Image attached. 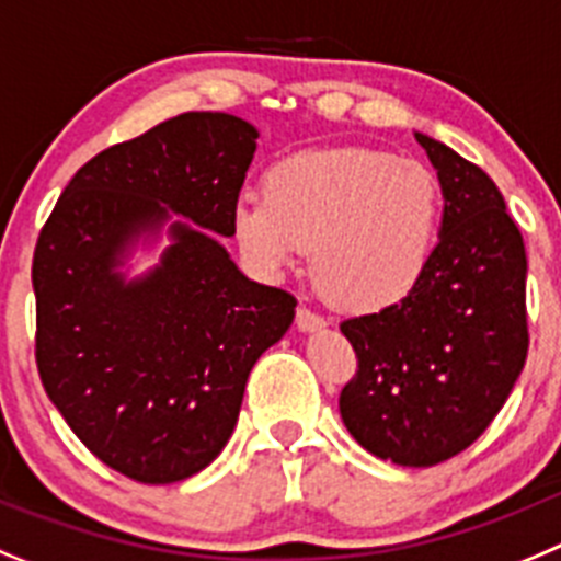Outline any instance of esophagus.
I'll return each mask as SVG.
<instances>
[{
    "instance_id": "esophagus-1",
    "label": "esophagus",
    "mask_w": 561,
    "mask_h": 561,
    "mask_svg": "<svg viewBox=\"0 0 561 561\" xmlns=\"http://www.w3.org/2000/svg\"><path fill=\"white\" fill-rule=\"evenodd\" d=\"M330 324L324 316H318L316 310H310V307H299L296 310V327L305 332H316V330H324V327Z\"/></svg>"
}]
</instances>
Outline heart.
<instances>
[{
    "instance_id": "b5f03b06",
    "label": "heart",
    "mask_w": 561,
    "mask_h": 561,
    "mask_svg": "<svg viewBox=\"0 0 561 561\" xmlns=\"http://www.w3.org/2000/svg\"><path fill=\"white\" fill-rule=\"evenodd\" d=\"M262 193L231 209V234L260 274H285L312 249L332 305L377 312L405 301L431 268L444 198L416 161L355 145L296 150L265 170Z\"/></svg>"
}]
</instances>
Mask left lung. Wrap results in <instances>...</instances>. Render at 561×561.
Listing matches in <instances>:
<instances>
[{"label":"left lung","instance_id":"left-lung-1","mask_svg":"<svg viewBox=\"0 0 561 561\" xmlns=\"http://www.w3.org/2000/svg\"><path fill=\"white\" fill-rule=\"evenodd\" d=\"M444 218L431 268L400 305L346 318L357 371L341 419L360 447L400 467L467 450L508 400L528 355L526 245L478 164L416 134Z\"/></svg>","mask_w":561,"mask_h":561}]
</instances>
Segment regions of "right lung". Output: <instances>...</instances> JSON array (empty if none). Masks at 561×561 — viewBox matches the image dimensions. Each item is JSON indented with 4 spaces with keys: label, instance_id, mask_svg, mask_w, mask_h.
Segmentation results:
<instances>
[{
    "label": "right lung",
    "instance_id": "1",
    "mask_svg": "<svg viewBox=\"0 0 561 561\" xmlns=\"http://www.w3.org/2000/svg\"><path fill=\"white\" fill-rule=\"evenodd\" d=\"M256 128L186 111L89 159L33 254L35 363L75 436L119 476L175 483L229 442L245 380L296 316V299L237 271L231 237ZM174 243L125 280L118 265L169 211Z\"/></svg>",
    "mask_w": 561,
    "mask_h": 561
}]
</instances>
